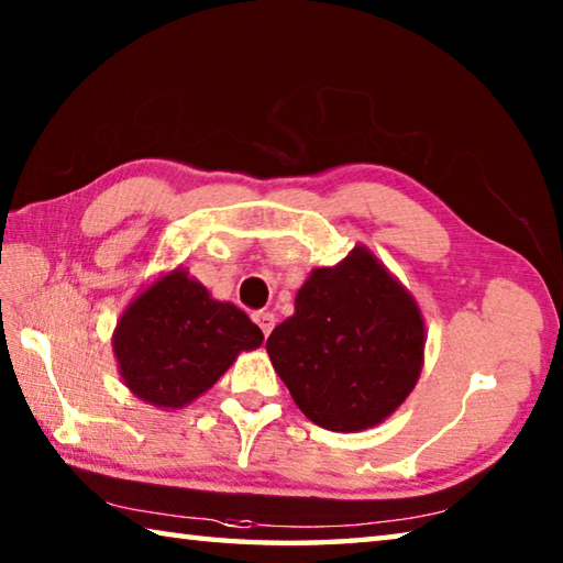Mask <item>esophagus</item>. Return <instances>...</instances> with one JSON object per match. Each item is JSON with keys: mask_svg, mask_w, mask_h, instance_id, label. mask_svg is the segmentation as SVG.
Segmentation results:
<instances>
[{"mask_svg": "<svg viewBox=\"0 0 563 563\" xmlns=\"http://www.w3.org/2000/svg\"><path fill=\"white\" fill-rule=\"evenodd\" d=\"M253 320L258 322V328L263 330V335L268 338L271 332H273V328H275V316H273V312H265V310H261V312H255Z\"/></svg>", "mask_w": 563, "mask_h": 563, "instance_id": "1", "label": "esophagus"}]
</instances>
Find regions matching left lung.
I'll return each mask as SVG.
<instances>
[{
	"label": "left lung",
	"mask_w": 563,
	"mask_h": 563,
	"mask_svg": "<svg viewBox=\"0 0 563 563\" xmlns=\"http://www.w3.org/2000/svg\"><path fill=\"white\" fill-rule=\"evenodd\" d=\"M424 342L412 292L369 247L355 245L338 265L310 273L295 312L271 332L265 350L310 422L362 432L412 393Z\"/></svg>",
	"instance_id": "obj_1"
}]
</instances>
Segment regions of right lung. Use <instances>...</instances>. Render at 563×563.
I'll use <instances>...</instances> for the list:
<instances>
[{
    "label": "right lung",
    "instance_id": "1",
    "mask_svg": "<svg viewBox=\"0 0 563 563\" xmlns=\"http://www.w3.org/2000/svg\"><path fill=\"white\" fill-rule=\"evenodd\" d=\"M263 332L233 302L216 300L188 271L146 285L113 328L111 345L123 385L144 402L180 409L208 393Z\"/></svg>",
    "mask_w": 563,
    "mask_h": 563
}]
</instances>
